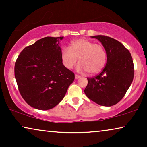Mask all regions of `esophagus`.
<instances>
[{
	"instance_id": "1",
	"label": "esophagus",
	"mask_w": 147,
	"mask_h": 147,
	"mask_svg": "<svg viewBox=\"0 0 147 147\" xmlns=\"http://www.w3.org/2000/svg\"><path fill=\"white\" fill-rule=\"evenodd\" d=\"M80 78H81V76H79V75H77V74H76V75H75V78H76V79H79Z\"/></svg>"
}]
</instances>
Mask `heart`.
Returning a JSON list of instances; mask_svg holds the SVG:
<instances>
[{
  "mask_svg": "<svg viewBox=\"0 0 147 147\" xmlns=\"http://www.w3.org/2000/svg\"><path fill=\"white\" fill-rule=\"evenodd\" d=\"M61 59L63 65L67 69H71L79 59L78 71H88L90 74H96L105 67L107 53L101 44L79 39L71 42L70 48L65 47L62 49Z\"/></svg>",
  "mask_w": 147,
  "mask_h": 147,
  "instance_id": "1",
  "label": "heart"
}]
</instances>
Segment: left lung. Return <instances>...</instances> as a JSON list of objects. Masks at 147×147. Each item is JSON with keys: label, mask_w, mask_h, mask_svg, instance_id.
<instances>
[{"label": "left lung", "mask_w": 147, "mask_h": 147, "mask_svg": "<svg viewBox=\"0 0 147 147\" xmlns=\"http://www.w3.org/2000/svg\"><path fill=\"white\" fill-rule=\"evenodd\" d=\"M101 42L107 53V62L99 75L88 78L84 90L88 98L103 106H112L122 99L134 78L131 54L120 42L104 35L91 37Z\"/></svg>", "instance_id": "obj_1"}]
</instances>
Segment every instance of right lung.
Returning <instances> with one entry per match:
<instances>
[{
	"mask_svg": "<svg viewBox=\"0 0 147 147\" xmlns=\"http://www.w3.org/2000/svg\"><path fill=\"white\" fill-rule=\"evenodd\" d=\"M63 37H46L21 52L15 65L20 94L31 107L47 110L63 100L75 76L63 65L59 42Z\"/></svg>",
	"mask_w": 147,
	"mask_h": 147,
	"instance_id": "add662e5",
	"label": "right lung"
}]
</instances>
